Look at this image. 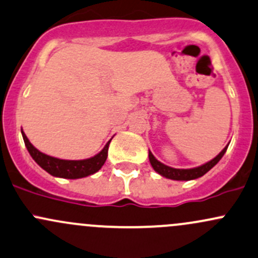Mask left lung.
<instances>
[{
  "label": "left lung",
  "mask_w": 258,
  "mask_h": 258,
  "mask_svg": "<svg viewBox=\"0 0 258 258\" xmlns=\"http://www.w3.org/2000/svg\"><path fill=\"white\" fill-rule=\"evenodd\" d=\"M226 150H227V146L220 152V153L218 154V156L215 157V158L211 159L210 162L200 165V167L191 168V169H177V168L168 167V165L161 163L158 159H156V157L151 153V151H150V153H148V157H150V162H151L152 167H153V169L156 170L158 174L163 175V177L168 178V179H173V180H191V179H197V178L203 177L205 173H208L209 170L214 167V165L220 161V159L222 158V156L225 154V152H226Z\"/></svg>",
  "instance_id": "8db88e82"
}]
</instances>
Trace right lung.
<instances>
[{
	"mask_svg": "<svg viewBox=\"0 0 258 258\" xmlns=\"http://www.w3.org/2000/svg\"><path fill=\"white\" fill-rule=\"evenodd\" d=\"M22 136H23L24 145H26L29 154L39 167H42L45 172H48L53 177L67 179L88 177V175L94 174L97 170H100V168L106 162L108 145L111 142V140L108 141L106 146L102 148V151L99 152L96 156L91 157V158L81 159V161H68V159H59L55 158V157H50L48 154L42 153L29 142V140L23 131H22Z\"/></svg>",
	"mask_w": 258,
	"mask_h": 258,
	"instance_id": "obj_1",
	"label": "right lung"
}]
</instances>
